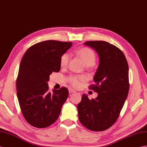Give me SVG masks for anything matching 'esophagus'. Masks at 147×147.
Returning <instances> with one entry per match:
<instances>
[{
  "instance_id": "obj_1",
  "label": "esophagus",
  "mask_w": 147,
  "mask_h": 147,
  "mask_svg": "<svg viewBox=\"0 0 147 147\" xmlns=\"http://www.w3.org/2000/svg\"><path fill=\"white\" fill-rule=\"evenodd\" d=\"M69 93H76V91L73 89H69Z\"/></svg>"
}]
</instances>
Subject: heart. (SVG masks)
I'll return each instance as SVG.
<instances>
[{
	"mask_svg": "<svg viewBox=\"0 0 147 147\" xmlns=\"http://www.w3.org/2000/svg\"><path fill=\"white\" fill-rule=\"evenodd\" d=\"M76 53L88 67H90L96 62V56L95 53L89 48L82 47L79 48L76 51ZM69 59L70 55L68 53L66 52L63 53L59 59L60 66L61 67H66L68 65ZM68 80L71 86L74 88H79L82 83L86 81V77L84 75H72L69 78Z\"/></svg>",
	"mask_w": 147,
	"mask_h": 147,
	"instance_id": "b5f03b06",
	"label": "heart"
}]
</instances>
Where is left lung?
I'll list each match as a JSON object with an SVG mask.
<instances>
[{
	"instance_id": "obj_1",
	"label": "left lung",
	"mask_w": 147,
	"mask_h": 147,
	"mask_svg": "<svg viewBox=\"0 0 147 147\" xmlns=\"http://www.w3.org/2000/svg\"><path fill=\"white\" fill-rule=\"evenodd\" d=\"M99 55V65L89 89L97 92L90 100L83 94L78 105L80 122L89 130L100 131L108 129L118 119L129 90V66L119 48L104 41L84 43Z\"/></svg>"
}]
</instances>
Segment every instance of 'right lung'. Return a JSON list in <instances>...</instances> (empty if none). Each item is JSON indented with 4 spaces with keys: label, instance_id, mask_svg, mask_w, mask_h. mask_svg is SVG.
<instances>
[{
    "label": "right lung",
    "instance_id": "right-lung-1",
    "mask_svg": "<svg viewBox=\"0 0 147 147\" xmlns=\"http://www.w3.org/2000/svg\"><path fill=\"white\" fill-rule=\"evenodd\" d=\"M71 42L47 40L30 47L22 58L16 81L17 95L27 122L36 128L51 125L59 117L68 97L66 88L49 92L48 81L60 70L59 59Z\"/></svg>",
    "mask_w": 147,
    "mask_h": 147
}]
</instances>
